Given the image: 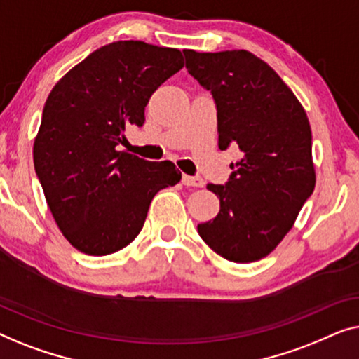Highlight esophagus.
Instances as JSON below:
<instances>
[{"mask_svg": "<svg viewBox=\"0 0 359 359\" xmlns=\"http://www.w3.org/2000/svg\"><path fill=\"white\" fill-rule=\"evenodd\" d=\"M182 182H184V185H187V187H203L205 185V180L198 177V175H184V177H182Z\"/></svg>", "mask_w": 359, "mask_h": 359, "instance_id": "34e87169", "label": "esophagus"}]
</instances>
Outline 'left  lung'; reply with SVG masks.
Masks as SVG:
<instances>
[{
  "instance_id": "obj_1",
  "label": "left lung",
  "mask_w": 359,
  "mask_h": 359,
  "mask_svg": "<svg viewBox=\"0 0 359 359\" xmlns=\"http://www.w3.org/2000/svg\"><path fill=\"white\" fill-rule=\"evenodd\" d=\"M184 55L185 68L215 99L219 149L237 144L242 153L224 185L206 187L219 198V213L198 224V234L226 260H260L314 191L309 120L278 74L247 50Z\"/></svg>"
}]
</instances>
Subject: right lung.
I'll use <instances>...</instances> for the list:
<instances>
[{"mask_svg":"<svg viewBox=\"0 0 359 359\" xmlns=\"http://www.w3.org/2000/svg\"><path fill=\"white\" fill-rule=\"evenodd\" d=\"M184 67L180 50L140 40L104 45L55 84L34 141V168L55 223L69 244L102 257L127 247L143 228L151 200L182 174L118 151L128 125Z\"/></svg>","mask_w":359,"mask_h":359,"instance_id":"1","label":"right lung"}]
</instances>
